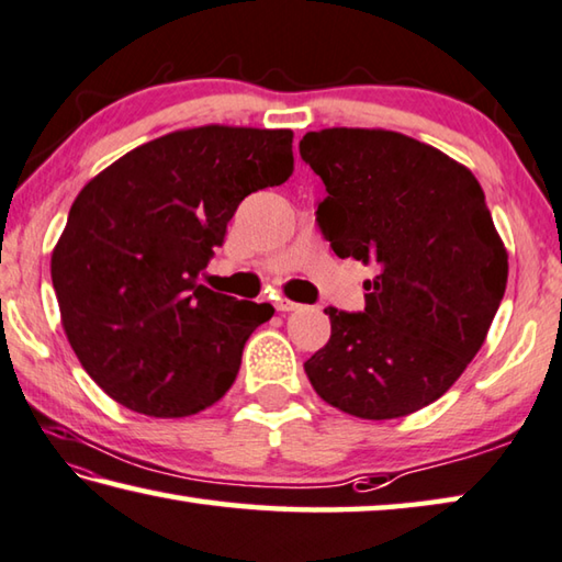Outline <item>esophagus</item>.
<instances>
[{
    "instance_id": "34e87169",
    "label": "esophagus",
    "mask_w": 562,
    "mask_h": 562,
    "mask_svg": "<svg viewBox=\"0 0 562 562\" xmlns=\"http://www.w3.org/2000/svg\"><path fill=\"white\" fill-rule=\"evenodd\" d=\"M302 304H297V302H292V300H284V297H280L278 302H274V310L278 312H294V310H300Z\"/></svg>"
}]
</instances>
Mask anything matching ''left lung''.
<instances>
[{"mask_svg":"<svg viewBox=\"0 0 562 562\" xmlns=\"http://www.w3.org/2000/svg\"><path fill=\"white\" fill-rule=\"evenodd\" d=\"M300 155L319 175L316 209L339 258L373 265L366 310H324L331 336L304 363L316 395L363 420H393L445 395L488 334L508 252L476 177L401 132H307Z\"/></svg>","mask_w":562,"mask_h":562,"instance_id":"1","label":"left lung"}]
</instances>
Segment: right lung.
Instances as JSON below:
<instances>
[{"label":"right lung","instance_id":"obj_1","mask_svg":"<svg viewBox=\"0 0 562 562\" xmlns=\"http://www.w3.org/2000/svg\"><path fill=\"white\" fill-rule=\"evenodd\" d=\"M292 167V130L203 125L139 145L80 189L50 280L70 349L112 401L187 417L226 395L274 310L199 278L238 203Z\"/></svg>","mask_w":562,"mask_h":562}]
</instances>
